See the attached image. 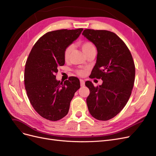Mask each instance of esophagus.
Wrapping results in <instances>:
<instances>
[{"mask_svg": "<svg viewBox=\"0 0 156 156\" xmlns=\"http://www.w3.org/2000/svg\"><path fill=\"white\" fill-rule=\"evenodd\" d=\"M80 84H81V87L84 86V81L83 79H80Z\"/></svg>", "mask_w": 156, "mask_h": 156, "instance_id": "1", "label": "esophagus"}]
</instances>
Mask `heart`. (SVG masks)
<instances>
[{"mask_svg":"<svg viewBox=\"0 0 156 156\" xmlns=\"http://www.w3.org/2000/svg\"><path fill=\"white\" fill-rule=\"evenodd\" d=\"M81 48L83 51L84 52V53L87 55L89 51H90L92 49H95V47L93 45L92 43H91L90 41H84L81 44ZM73 49V44H69L68 45L66 48H65L64 51V58L66 60H67L69 59V56L72 54V52ZM77 73L79 75H84L85 74V72H84L83 70H77Z\"/></svg>","mask_w":156,"mask_h":156,"instance_id":"obj_1","label":"heart"}]
</instances>
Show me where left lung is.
<instances>
[{"mask_svg":"<svg viewBox=\"0 0 156 156\" xmlns=\"http://www.w3.org/2000/svg\"><path fill=\"white\" fill-rule=\"evenodd\" d=\"M82 34L98 51L90 78L103 81L96 87L91 81L85 83L90 90L87 98L88 111L97 120H110L123 109L131 94L135 75L133 59L127 45L114 32L85 29Z\"/></svg>","mask_w":156,"mask_h":156,"instance_id":"obj_1","label":"left lung"}]
</instances>
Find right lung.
Instances as JSON below:
<instances>
[{"label": "right lung", "instance_id": "1", "mask_svg": "<svg viewBox=\"0 0 156 156\" xmlns=\"http://www.w3.org/2000/svg\"><path fill=\"white\" fill-rule=\"evenodd\" d=\"M83 29L47 32L33 46L25 68V87L32 106L38 114L57 121L68 114L70 102L80 88L76 77L62 83L56 79L58 67L64 65V51L81 34Z\"/></svg>", "mask_w": 156, "mask_h": 156}]
</instances>
